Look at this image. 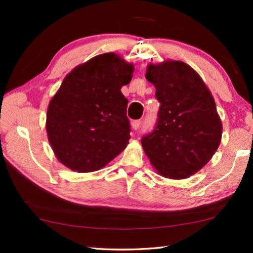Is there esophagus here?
Returning <instances> with one entry per match:
<instances>
[{
    "label": "esophagus",
    "mask_w": 253,
    "mask_h": 253,
    "mask_svg": "<svg viewBox=\"0 0 253 253\" xmlns=\"http://www.w3.org/2000/svg\"><path fill=\"white\" fill-rule=\"evenodd\" d=\"M140 127V121H132L131 122V128L134 130H137Z\"/></svg>",
    "instance_id": "1"
}]
</instances>
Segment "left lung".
Returning <instances> with one entry per match:
<instances>
[{"label":"left lung","instance_id":"1","mask_svg":"<svg viewBox=\"0 0 253 253\" xmlns=\"http://www.w3.org/2000/svg\"><path fill=\"white\" fill-rule=\"evenodd\" d=\"M146 79L161 102L157 124L142 146L156 172L183 179L208 164L221 143L222 122L211 91L193 68L166 60L149 63Z\"/></svg>","mask_w":253,"mask_h":253}]
</instances>
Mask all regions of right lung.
<instances>
[{
  "label": "right lung",
  "mask_w": 253,
  "mask_h": 253,
  "mask_svg": "<svg viewBox=\"0 0 253 253\" xmlns=\"http://www.w3.org/2000/svg\"><path fill=\"white\" fill-rule=\"evenodd\" d=\"M134 66L114 52L77 66L50 100L45 129L59 162L74 172L104 168L126 148L130 138L128 100L121 89Z\"/></svg>",
  "instance_id": "obj_1"
}]
</instances>
